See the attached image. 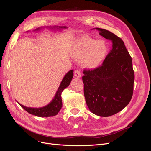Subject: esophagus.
<instances>
[{
	"mask_svg": "<svg viewBox=\"0 0 151 151\" xmlns=\"http://www.w3.org/2000/svg\"><path fill=\"white\" fill-rule=\"evenodd\" d=\"M74 76L77 77V78H79L81 76V70L79 69H77L74 71Z\"/></svg>",
	"mask_w": 151,
	"mask_h": 151,
	"instance_id": "esophagus-1",
	"label": "esophagus"
}]
</instances>
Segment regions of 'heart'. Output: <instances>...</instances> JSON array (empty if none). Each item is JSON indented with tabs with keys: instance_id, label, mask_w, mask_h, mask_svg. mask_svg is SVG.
Returning <instances> with one entry per match:
<instances>
[{
	"instance_id": "1",
	"label": "heart",
	"mask_w": 151,
	"mask_h": 151,
	"mask_svg": "<svg viewBox=\"0 0 151 151\" xmlns=\"http://www.w3.org/2000/svg\"><path fill=\"white\" fill-rule=\"evenodd\" d=\"M107 53V45L102 40H95L89 36L78 39L73 47L76 57H81V63L85 67H95L101 63Z\"/></svg>"
}]
</instances>
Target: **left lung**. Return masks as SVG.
<instances>
[{
	"label": "left lung",
	"instance_id": "obj_1",
	"mask_svg": "<svg viewBox=\"0 0 151 151\" xmlns=\"http://www.w3.org/2000/svg\"><path fill=\"white\" fill-rule=\"evenodd\" d=\"M99 35L112 43V49L102 65L84 70V94L89 110L107 117L120 112L133 95L134 71L132 60L123 40L108 30L96 28Z\"/></svg>",
	"mask_w": 151,
	"mask_h": 151
}]
</instances>
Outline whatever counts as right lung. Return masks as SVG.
<instances>
[{
    "label": "right lung",
    "instance_id": "right-lung-1",
    "mask_svg": "<svg viewBox=\"0 0 151 151\" xmlns=\"http://www.w3.org/2000/svg\"><path fill=\"white\" fill-rule=\"evenodd\" d=\"M46 28V27H45ZM50 28H67L66 26H53V27H49ZM43 28H38L36 29L35 31H39L40 29H42ZM74 70H70L68 71L67 74L65 75L64 77H63L60 85L59 86V88L57 91V93L55 95L54 98L53 99L52 101L50 102L48 104L46 105L43 107L41 108H29L23 106V105L19 103L20 106L23 108L26 111H28L29 113L31 114V115H35L36 116L39 117H49V116H53L56 115L60 110L62 107V96L61 94L63 90L65 89L67 87L69 86L70 82L72 79L73 76H74Z\"/></svg>",
    "mask_w": 151,
    "mask_h": 151
}]
</instances>
